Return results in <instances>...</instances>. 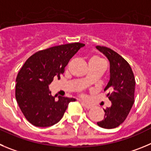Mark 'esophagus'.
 <instances>
[{
  "label": "esophagus",
  "mask_w": 151,
  "mask_h": 151,
  "mask_svg": "<svg viewBox=\"0 0 151 151\" xmlns=\"http://www.w3.org/2000/svg\"><path fill=\"white\" fill-rule=\"evenodd\" d=\"M81 104L84 107L86 108V109H91V108L93 107L92 105H91V104H87V103H86V102H83V101H82V102H81Z\"/></svg>",
  "instance_id": "34e87169"
}]
</instances>
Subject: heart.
<instances>
[{"instance_id": "b5f03b06", "label": "heart", "mask_w": 151, "mask_h": 151, "mask_svg": "<svg viewBox=\"0 0 151 151\" xmlns=\"http://www.w3.org/2000/svg\"><path fill=\"white\" fill-rule=\"evenodd\" d=\"M94 58H96V57H94ZM96 59H98V58H96Z\"/></svg>"}]
</instances>
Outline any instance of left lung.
<instances>
[{
  "label": "left lung",
  "mask_w": 151,
  "mask_h": 151,
  "mask_svg": "<svg viewBox=\"0 0 151 151\" xmlns=\"http://www.w3.org/2000/svg\"><path fill=\"white\" fill-rule=\"evenodd\" d=\"M96 48L109 62V80L104 88L112 103L104 109V118L97 124L105 129H113L122 124L127 117L134 104V74L129 63L112 49L96 46Z\"/></svg>",
  "instance_id": "left-lung-1"
}]
</instances>
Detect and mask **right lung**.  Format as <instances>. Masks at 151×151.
Here are the masks:
<instances>
[{"label":"right lung","instance_id":"add662e5","mask_svg":"<svg viewBox=\"0 0 151 151\" xmlns=\"http://www.w3.org/2000/svg\"><path fill=\"white\" fill-rule=\"evenodd\" d=\"M85 45L71 43L36 52L27 59L17 75L15 98L27 120L36 127L58 123L68 104L75 98L52 96L49 85L60 78L70 59Z\"/></svg>","mask_w":151,"mask_h":151}]
</instances>
